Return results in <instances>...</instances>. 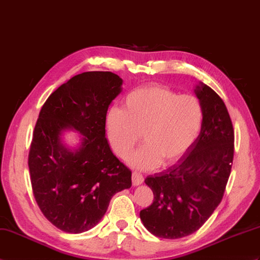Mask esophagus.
<instances>
[{
	"instance_id": "obj_1",
	"label": "esophagus",
	"mask_w": 260,
	"mask_h": 260,
	"mask_svg": "<svg viewBox=\"0 0 260 260\" xmlns=\"http://www.w3.org/2000/svg\"><path fill=\"white\" fill-rule=\"evenodd\" d=\"M132 182L134 186H138L141 185L144 182V177L141 173L138 172H133L132 174Z\"/></svg>"
}]
</instances>
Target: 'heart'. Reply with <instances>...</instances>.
<instances>
[{
	"label": "heart",
	"mask_w": 260,
	"mask_h": 260,
	"mask_svg": "<svg viewBox=\"0 0 260 260\" xmlns=\"http://www.w3.org/2000/svg\"><path fill=\"white\" fill-rule=\"evenodd\" d=\"M204 123V108L196 96L161 85L133 89L112 108L106 117V131L112 147L126 159L141 140L146 142L132 156L131 164L152 170L161 161L172 164L197 140Z\"/></svg>",
	"instance_id": "obj_1"
}]
</instances>
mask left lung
<instances>
[{"instance_id":"left-lung-1","label":"left lung","mask_w":260,"mask_h":260,"mask_svg":"<svg viewBox=\"0 0 260 260\" xmlns=\"http://www.w3.org/2000/svg\"><path fill=\"white\" fill-rule=\"evenodd\" d=\"M195 93L204 108L196 142L176 165L145 179L154 201L140 216L159 238L177 239L198 231L220 204L232 171L235 135L225 103L206 84Z\"/></svg>"}]
</instances>
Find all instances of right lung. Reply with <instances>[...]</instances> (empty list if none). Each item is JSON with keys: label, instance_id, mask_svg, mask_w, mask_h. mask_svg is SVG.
<instances>
[{"label": "right lung", "instance_id": "obj_1", "mask_svg": "<svg viewBox=\"0 0 260 260\" xmlns=\"http://www.w3.org/2000/svg\"><path fill=\"white\" fill-rule=\"evenodd\" d=\"M122 84L112 72H85L54 90L41 108L27 161L32 190L42 214L65 233L93 228L112 197L132 186V172L105 138L108 106ZM72 128L83 135L74 151L60 143Z\"/></svg>", "mask_w": 260, "mask_h": 260}]
</instances>
